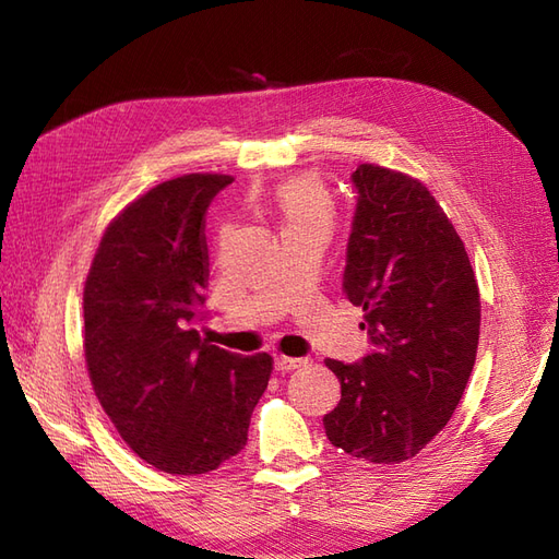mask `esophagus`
<instances>
[{"instance_id": "obj_1", "label": "esophagus", "mask_w": 559, "mask_h": 559, "mask_svg": "<svg viewBox=\"0 0 559 559\" xmlns=\"http://www.w3.org/2000/svg\"><path fill=\"white\" fill-rule=\"evenodd\" d=\"M300 366H306V359H292V357L275 359V370H280V373H289V370H296Z\"/></svg>"}]
</instances>
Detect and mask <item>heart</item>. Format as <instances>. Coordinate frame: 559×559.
I'll list each match as a JSON object with an SVG mask.
<instances>
[{
  "label": "heart",
  "instance_id": "b5f03b06",
  "mask_svg": "<svg viewBox=\"0 0 559 559\" xmlns=\"http://www.w3.org/2000/svg\"><path fill=\"white\" fill-rule=\"evenodd\" d=\"M277 205L284 228H321L329 230L333 202L317 179L298 177L280 186Z\"/></svg>",
  "mask_w": 559,
  "mask_h": 559
}]
</instances>
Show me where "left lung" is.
I'll list each match as a JSON object with an SVG mask.
<instances>
[{
  "label": "left lung",
  "mask_w": 559,
  "mask_h": 559,
  "mask_svg": "<svg viewBox=\"0 0 559 559\" xmlns=\"http://www.w3.org/2000/svg\"><path fill=\"white\" fill-rule=\"evenodd\" d=\"M343 294L364 308L370 352L326 359L341 403L324 415L335 448L405 462L441 431L476 364L480 296L460 235L425 183L359 165Z\"/></svg>",
  "instance_id": "left-lung-1"
}]
</instances>
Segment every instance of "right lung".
I'll return each mask as SVG.
<instances>
[{
  "mask_svg": "<svg viewBox=\"0 0 559 559\" xmlns=\"http://www.w3.org/2000/svg\"><path fill=\"white\" fill-rule=\"evenodd\" d=\"M233 177L158 183L109 224L83 289V349L95 394L123 441L175 476L214 471L247 445L273 359L202 341V218Z\"/></svg>",
  "mask_w": 559,
  "mask_h": 559,
  "instance_id": "obj_1",
  "label": "right lung"
}]
</instances>
